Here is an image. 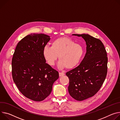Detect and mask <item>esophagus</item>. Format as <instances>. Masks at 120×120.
I'll return each instance as SVG.
<instances>
[{
	"label": "esophagus",
	"instance_id": "34e87169",
	"mask_svg": "<svg viewBox=\"0 0 120 120\" xmlns=\"http://www.w3.org/2000/svg\"><path fill=\"white\" fill-rule=\"evenodd\" d=\"M59 75L60 77H62V76H63L64 75V73L63 72H59Z\"/></svg>",
	"mask_w": 120,
	"mask_h": 120
}]
</instances>
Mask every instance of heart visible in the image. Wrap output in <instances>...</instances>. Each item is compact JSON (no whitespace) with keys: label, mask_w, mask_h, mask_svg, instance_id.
Segmentation results:
<instances>
[{"label":"heart","mask_w":120,"mask_h":120,"mask_svg":"<svg viewBox=\"0 0 120 120\" xmlns=\"http://www.w3.org/2000/svg\"><path fill=\"white\" fill-rule=\"evenodd\" d=\"M84 53L83 47L76 43L71 38L61 37L54 40L52 46L46 45L43 49L42 53L47 63L53 66L59 56L60 68L71 69L79 64Z\"/></svg>","instance_id":"1"}]
</instances>
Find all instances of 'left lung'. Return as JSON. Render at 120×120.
<instances>
[{
    "mask_svg": "<svg viewBox=\"0 0 120 120\" xmlns=\"http://www.w3.org/2000/svg\"><path fill=\"white\" fill-rule=\"evenodd\" d=\"M86 41V52L78 67L66 73L70 95L81 101L95 95L101 88L107 74L108 57L101 41L89 34H74Z\"/></svg>",
    "mask_w": 120,
    "mask_h": 120,
    "instance_id": "obj_1",
    "label": "left lung"
}]
</instances>
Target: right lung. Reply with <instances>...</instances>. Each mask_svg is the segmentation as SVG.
<instances>
[{
	"label": "right lung",
	"mask_w": 120,
	"mask_h": 120,
	"mask_svg": "<svg viewBox=\"0 0 120 120\" xmlns=\"http://www.w3.org/2000/svg\"><path fill=\"white\" fill-rule=\"evenodd\" d=\"M44 34H30L18 43L12 59V75L18 89L25 97L35 101L44 100L51 93L57 71L46 63L44 47L50 41Z\"/></svg>",
	"instance_id": "right-lung-1"
}]
</instances>
